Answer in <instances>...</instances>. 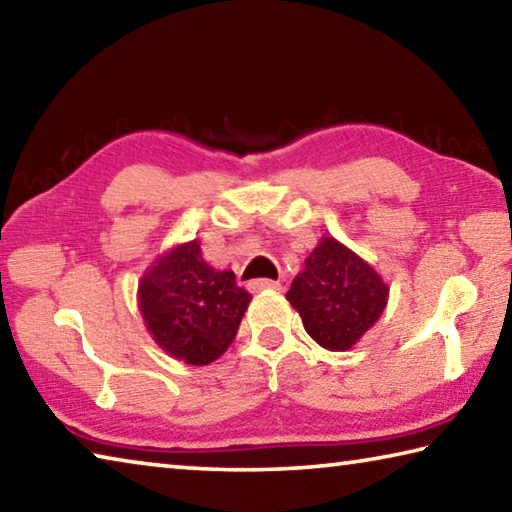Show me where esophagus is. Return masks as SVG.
<instances>
[{"label":"esophagus","mask_w":512,"mask_h":512,"mask_svg":"<svg viewBox=\"0 0 512 512\" xmlns=\"http://www.w3.org/2000/svg\"><path fill=\"white\" fill-rule=\"evenodd\" d=\"M250 291H264V289H280V280H253L248 284Z\"/></svg>","instance_id":"obj_1"}]
</instances>
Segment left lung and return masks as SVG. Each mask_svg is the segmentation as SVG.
Returning <instances> with one entry per match:
<instances>
[{
	"label": "left lung",
	"mask_w": 512,
	"mask_h": 512,
	"mask_svg": "<svg viewBox=\"0 0 512 512\" xmlns=\"http://www.w3.org/2000/svg\"><path fill=\"white\" fill-rule=\"evenodd\" d=\"M388 289L359 255L325 237L305 259V271L291 282L287 300L302 325L327 350H350L377 323Z\"/></svg>",
	"instance_id": "8db88e82"
}]
</instances>
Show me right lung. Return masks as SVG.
Masks as SVG:
<instances>
[{
    "label": "right lung",
    "instance_id": "add662e5",
    "mask_svg": "<svg viewBox=\"0 0 512 512\" xmlns=\"http://www.w3.org/2000/svg\"><path fill=\"white\" fill-rule=\"evenodd\" d=\"M250 293L235 273L214 271L201 246H178L146 271L140 282V311L162 350L192 366L219 359L235 341Z\"/></svg>",
    "mask_w": 512,
    "mask_h": 512
}]
</instances>
